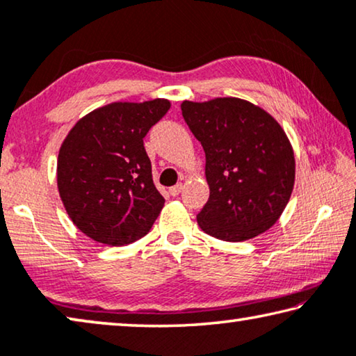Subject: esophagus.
I'll list each match as a JSON object with an SVG mask.
<instances>
[{
    "instance_id": "obj_1",
    "label": "esophagus",
    "mask_w": 356,
    "mask_h": 356,
    "mask_svg": "<svg viewBox=\"0 0 356 356\" xmlns=\"http://www.w3.org/2000/svg\"><path fill=\"white\" fill-rule=\"evenodd\" d=\"M182 188H184V185L177 184V185H174V187L169 188V193H171L172 196H177L180 192H182Z\"/></svg>"
}]
</instances>
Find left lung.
I'll list each match as a JSON object with an SVG mask.
<instances>
[{
    "label": "left lung",
    "mask_w": 356,
    "mask_h": 356,
    "mask_svg": "<svg viewBox=\"0 0 356 356\" xmlns=\"http://www.w3.org/2000/svg\"><path fill=\"white\" fill-rule=\"evenodd\" d=\"M203 145L209 200L196 216L201 230L245 241L278 220L294 187V153L267 111L235 97L180 105Z\"/></svg>",
    "instance_id": "1"
}]
</instances>
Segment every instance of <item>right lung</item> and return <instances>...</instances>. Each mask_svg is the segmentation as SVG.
<instances>
[{
    "mask_svg": "<svg viewBox=\"0 0 356 356\" xmlns=\"http://www.w3.org/2000/svg\"><path fill=\"white\" fill-rule=\"evenodd\" d=\"M171 104L116 102L78 121L57 160L62 203L79 230L110 246L145 236L164 204L144 137Z\"/></svg>",
    "mask_w": 356,
    "mask_h": 356,
    "instance_id": "right-lung-1",
    "label": "right lung"
}]
</instances>
